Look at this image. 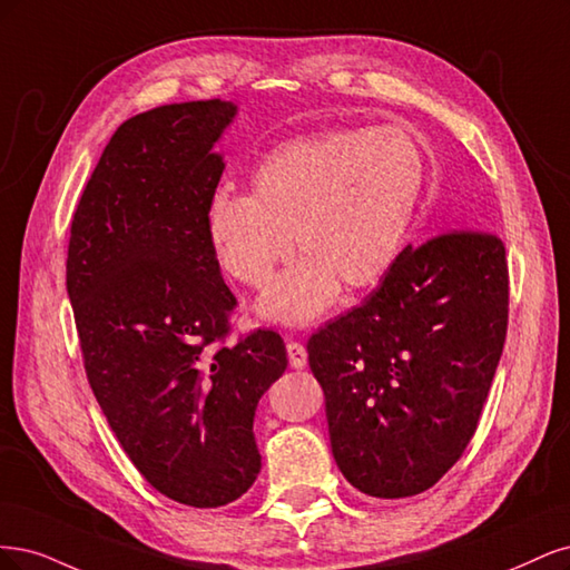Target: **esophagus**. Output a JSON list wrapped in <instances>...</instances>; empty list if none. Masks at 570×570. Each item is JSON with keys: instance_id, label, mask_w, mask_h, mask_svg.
<instances>
[{"instance_id": "esophagus-1", "label": "esophagus", "mask_w": 570, "mask_h": 570, "mask_svg": "<svg viewBox=\"0 0 570 570\" xmlns=\"http://www.w3.org/2000/svg\"><path fill=\"white\" fill-rule=\"evenodd\" d=\"M286 353H288V364L293 366V370H303V366L307 364V351L303 347V343L288 341Z\"/></svg>"}]
</instances>
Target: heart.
<instances>
[{"label": "heart", "mask_w": 570, "mask_h": 570, "mask_svg": "<svg viewBox=\"0 0 570 570\" xmlns=\"http://www.w3.org/2000/svg\"><path fill=\"white\" fill-rule=\"evenodd\" d=\"M426 181V158L400 127H338L284 141L258 163L250 194L217 189L206 238L232 279L263 286L293 253L305 258L269 284L261 315L305 324L345 291L376 286L395 265Z\"/></svg>", "instance_id": "b5f03b06"}]
</instances>
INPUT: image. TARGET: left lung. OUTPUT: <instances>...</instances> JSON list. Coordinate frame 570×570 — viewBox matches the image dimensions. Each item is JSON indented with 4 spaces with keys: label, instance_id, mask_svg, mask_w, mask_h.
I'll use <instances>...</instances> for the list:
<instances>
[{
    "label": "left lung",
    "instance_id": "1",
    "mask_svg": "<svg viewBox=\"0 0 570 570\" xmlns=\"http://www.w3.org/2000/svg\"><path fill=\"white\" fill-rule=\"evenodd\" d=\"M507 322L502 238L456 227L407 246L362 305L312 334L345 481L400 500L443 479L479 429Z\"/></svg>",
    "mask_w": 570,
    "mask_h": 570
}]
</instances>
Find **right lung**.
Instances as JSON below:
<instances>
[{
    "instance_id": "right-lung-1",
    "label": "right lung",
    "mask_w": 570,
    "mask_h": 570,
    "mask_svg": "<svg viewBox=\"0 0 570 570\" xmlns=\"http://www.w3.org/2000/svg\"><path fill=\"white\" fill-rule=\"evenodd\" d=\"M232 101L158 106L125 120L70 225L66 288L87 381L130 462L179 504L223 507L255 483L258 400L286 370L277 332L236 343L234 293L206 238L223 177L213 144Z\"/></svg>"
}]
</instances>
